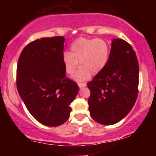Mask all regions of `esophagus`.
Returning <instances> with one entry per match:
<instances>
[{"label": "esophagus", "instance_id": "1", "mask_svg": "<svg viewBox=\"0 0 156 156\" xmlns=\"http://www.w3.org/2000/svg\"><path fill=\"white\" fill-rule=\"evenodd\" d=\"M78 85L80 88H82V87H86V86H87V83H78Z\"/></svg>", "mask_w": 156, "mask_h": 156}]
</instances>
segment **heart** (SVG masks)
Here are the masks:
<instances>
[{
	"mask_svg": "<svg viewBox=\"0 0 156 156\" xmlns=\"http://www.w3.org/2000/svg\"><path fill=\"white\" fill-rule=\"evenodd\" d=\"M71 52L63 53V62L66 72L72 74L80 67L72 78L76 80H85L92 76L101 73L106 66L109 58V45L102 39L80 37L73 42Z\"/></svg>",
	"mask_w": 156,
	"mask_h": 156,
	"instance_id": "heart-1",
	"label": "heart"
}]
</instances>
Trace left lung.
I'll use <instances>...</instances> for the list:
<instances>
[{"label": "left lung", "instance_id": "obj_1", "mask_svg": "<svg viewBox=\"0 0 156 156\" xmlns=\"http://www.w3.org/2000/svg\"><path fill=\"white\" fill-rule=\"evenodd\" d=\"M139 79V63L133 48L123 39H114L106 66L87 83L92 119L111 125L126 117L136 101Z\"/></svg>", "mask_w": 156, "mask_h": 156}]
</instances>
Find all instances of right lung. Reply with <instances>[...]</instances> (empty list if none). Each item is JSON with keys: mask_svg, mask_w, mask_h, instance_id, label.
I'll use <instances>...</instances> for the list:
<instances>
[{"mask_svg": "<svg viewBox=\"0 0 156 156\" xmlns=\"http://www.w3.org/2000/svg\"><path fill=\"white\" fill-rule=\"evenodd\" d=\"M64 38H41L27 44L17 68V88L30 114L41 124L62 125L78 92L76 82L66 77L63 62Z\"/></svg>", "mask_w": 156, "mask_h": 156, "instance_id": "add662e5", "label": "right lung"}]
</instances>
